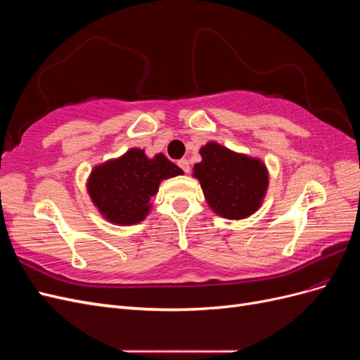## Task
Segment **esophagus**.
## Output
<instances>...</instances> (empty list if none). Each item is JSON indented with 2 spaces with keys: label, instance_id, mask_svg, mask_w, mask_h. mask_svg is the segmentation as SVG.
Listing matches in <instances>:
<instances>
[{
  "label": "esophagus",
  "instance_id": "esophagus-1",
  "mask_svg": "<svg viewBox=\"0 0 360 360\" xmlns=\"http://www.w3.org/2000/svg\"><path fill=\"white\" fill-rule=\"evenodd\" d=\"M177 165H179L184 172H189V171H191V167H189V162H188V159H180V160L177 162Z\"/></svg>",
  "mask_w": 360,
  "mask_h": 360
}]
</instances>
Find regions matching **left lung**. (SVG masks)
<instances>
[{"instance_id": "8db88e82", "label": "left lung", "mask_w": 360, "mask_h": 360, "mask_svg": "<svg viewBox=\"0 0 360 360\" xmlns=\"http://www.w3.org/2000/svg\"><path fill=\"white\" fill-rule=\"evenodd\" d=\"M200 153L202 160L195 163L193 177L200 180L213 212L226 219H245L255 213L269 184L264 163L213 141L201 147Z\"/></svg>"}]
</instances>
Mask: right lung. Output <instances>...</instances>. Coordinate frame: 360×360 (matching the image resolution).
<instances>
[{"instance_id":"add662e5","label":"right lung","mask_w":360,"mask_h":360,"mask_svg":"<svg viewBox=\"0 0 360 360\" xmlns=\"http://www.w3.org/2000/svg\"><path fill=\"white\" fill-rule=\"evenodd\" d=\"M183 174L162 153L147 158L144 150L130 148L118 158L96 167L86 189L103 217L117 225H134L148 214L151 197L159 183Z\"/></svg>"}]
</instances>
